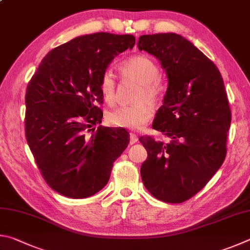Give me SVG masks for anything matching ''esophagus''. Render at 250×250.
Returning a JSON list of instances; mask_svg holds the SVG:
<instances>
[{
	"label": "esophagus",
	"instance_id": "34e87169",
	"mask_svg": "<svg viewBox=\"0 0 250 250\" xmlns=\"http://www.w3.org/2000/svg\"><path fill=\"white\" fill-rule=\"evenodd\" d=\"M129 137H130V139H129V144H130V145H133V144H136V143L138 142V138H137V136H136V134L130 133V134H129Z\"/></svg>",
	"mask_w": 250,
	"mask_h": 250
}]
</instances>
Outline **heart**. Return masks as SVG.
Listing matches in <instances>:
<instances>
[{
	"label": "heart",
	"mask_w": 250,
	"mask_h": 250,
	"mask_svg": "<svg viewBox=\"0 0 250 250\" xmlns=\"http://www.w3.org/2000/svg\"><path fill=\"white\" fill-rule=\"evenodd\" d=\"M120 69L125 78L136 81L142 89L138 91L136 101L141 102L135 105H126L114 108L106 114V122L114 127L127 129H141L150 120L152 109L150 103L158 100L161 86L159 83L160 71L158 65L146 56H134L123 61ZM115 76L112 70H106L101 79V92L107 103L115 100Z\"/></svg>",
	"instance_id": "1"
}]
</instances>
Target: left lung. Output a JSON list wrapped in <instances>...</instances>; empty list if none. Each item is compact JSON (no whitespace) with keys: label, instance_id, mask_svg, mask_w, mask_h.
Listing matches in <instances>:
<instances>
[{"label":"left lung","instance_id":"1","mask_svg":"<svg viewBox=\"0 0 250 250\" xmlns=\"http://www.w3.org/2000/svg\"><path fill=\"white\" fill-rule=\"evenodd\" d=\"M138 49L156 57L168 86L152 128L168 143L141 137L146 189L163 202L182 203L204 188L226 156L231 115L220 70L181 35H143Z\"/></svg>","mask_w":250,"mask_h":250}]
</instances>
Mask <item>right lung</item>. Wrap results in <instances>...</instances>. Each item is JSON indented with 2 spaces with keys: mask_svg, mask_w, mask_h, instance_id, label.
Here are the masks:
<instances>
[{
  "mask_svg": "<svg viewBox=\"0 0 250 250\" xmlns=\"http://www.w3.org/2000/svg\"><path fill=\"white\" fill-rule=\"evenodd\" d=\"M132 35H83L48 52L26 89V141L52 190L84 199L108 182L127 147L125 129L103 127L101 79Z\"/></svg>",
  "mask_w": 250,
  "mask_h": 250,
  "instance_id": "right-lung-1",
  "label": "right lung"
}]
</instances>
